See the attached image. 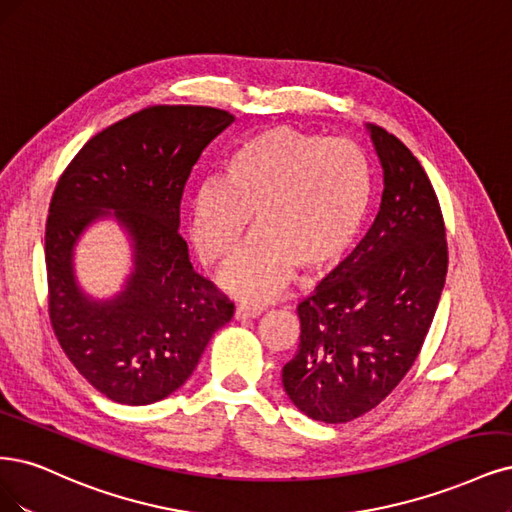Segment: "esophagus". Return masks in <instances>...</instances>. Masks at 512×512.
I'll list each match as a JSON object with an SVG mask.
<instances>
[{
    "label": "esophagus",
    "mask_w": 512,
    "mask_h": 512,
    "mask_svg": "<svg viewBox=\"0 0 512 512\" xmlns=\"http://www.w3.org/2000/svg\"><path fill=\"white\" fill-rule=\"evenodd\" d=\"M260 313H262V307H258V305H248V303L237 305V311H235L237 320H252V317H258Z\"/></svg>",
    "instance_id": "1"
}]
</instances>
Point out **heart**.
<instances>
[{"label":"heart","mask_w":512,"mask_h":512,"mask_svg":"<svg viewBox=\"0 0 512 512\" xmlns=\"http://www.w3.org/2000/svg\"><path fill=\"white\" fill-rule=\"evenodd\" d=\"M373 203V169L345 137L271 127L226 158L222 180L192 197L190 231L199 256L226 260L256 216L258 235L222 273L248 301L284 288L296 269L320 273L354 245Z\"/></svg>","instance_id":"b5f03b06"}]
</instances>
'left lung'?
Returning <instances> with one entry per match:
<instances>
[{"label": "left lung", "mask_w": 512, "mask_h": 512, "mask_svg": "<svg viewBox=\"0 0 512 512\" xmlns=\"http://www.w3.org/2000/svg\"><path fill=\"white\" fill-rule=\"evenodd\" d=\"M383 167L377 220L358 248L298 301L301 343L281 381L315 421L347 424L409 373L434 320L449 252L424 167L398 137L370 125Z\"/></svg>", "instance_id": "8db88e82"}]
</instances>
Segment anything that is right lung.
Listing matches in <instances>:
<instances>
[{
  "mask_svg": "<svg viewBox=\"0 0 512 512\" xmlns=\"http://www.w3.org/2000/svg\"><path fill=\"white\" fill-rule=\"evenodd\" d=\"M233 120L209 105H148L88 139L52 192L44 237L50 324L78 373L114 402L173 394L235 313L231 298L192 269L178 231L192 165ZM103 208H116L134 235L136 271L114 302L91 304L73 281L71 250Z\"/></svg>",
  "mask_w": 512,
  "mask_h": 512,
  "instance_id": "obj_1",
  "label": "right lung"
}]
</instances>
